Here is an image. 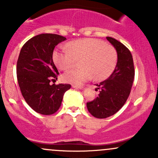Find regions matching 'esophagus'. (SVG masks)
<instances>
[{"label": "esophagus", "instance_id": "esophagus-1", "mask_svg": "<svg viewBox=\"0 0 158 158\" xmlns=\"http://www.w3.org/2000/svg\"><path fill=\"white\" fill-rule=\"evenodd\" d=\"M72 87H73V88L79 89H82V88H83V87H82V85H74V84H73V85H72Z\"/></svg>", "mask_w": 158, "mask_h": 158}]
</instances>
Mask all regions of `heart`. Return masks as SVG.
<instances>
[{
  "instance_id": "heart-1",
  "label": "heart",
  "mask_w": 158,
  "mask_h": 158,
  "mask_svg": "<svg viewBox=\"0 0 158 158\" xmlns=\"http://www.w3.org/2000/svg\"><path fill=\"white\" fill-rule=\"evenodd\" d=\"M67 49H55L52 60L63 71L74 67L77 61L82 69L70 70L63 75L64 81L81 84L92 78L97 81L108 79L113 73L118 63L115 48L105 41L95 38H83L72 41Z\"/></svg>"
}]
</instances>
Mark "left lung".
<instances>
[{
    "label": "left lung",
    "mask_w": 158,
    "mask_h": 158,
    "mask_svg": "<svg viewBox=\"0 0 158 158\" xmlns=\"http://www.w3.org/2000/svg\"><path fill=\"white\" fill-rule=\"evenodd\" d=\"M106 39L118 52V63L109 79L97 84L100 89L98 96L86 103L91 114L97 118H106L115 114L125 105L130 95L135 78V67L130 50L124 44L112 37Z\"/></svg>",
    "instance_id": "left-lung-1"
}]
</instances>
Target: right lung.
<instances>
[{
  "instance_id": "right-lung-1",
  "label": "right lung",
  "mask_w": 158,
  "mask_h": 158,
  "mask_svg": "<svg viewBox=\"0 0 158 158\" xmlns=\"http://www.w3.org/2000/svg\"><path fill=\"white\" fill-rule=\"evenodd\" d=\"M66 40L54 33H42L27 41L17 63V78L22 95L31 109L41 114H52L61 106L69 84H52L59 72L52 60L57 44Z\"/></svg>"
}]
</instances>
